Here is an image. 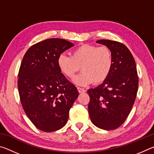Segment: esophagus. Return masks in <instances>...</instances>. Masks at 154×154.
<instances>
[{"label": "esophagus", "mask_w": 154, "mask_h": 154, "mask_svg": "<svg viewBox=\"0 0 154 154\" xmlns=\"http://www.w3.org/2000/svg\"><path fill=\"white\" fill-rule=\"evenodd\" d=\"M77 90H78V91H79V93H83V92H85V90L83 89V88H82L78 87V88H77Z\"/></svg>", "instance_id": "34e87169"}]
</instances>
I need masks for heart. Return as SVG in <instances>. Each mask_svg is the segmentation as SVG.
Wrapping results in <instances>:
<instances>
[{
    "label": "heart",
    "instance_id": "1",
    "mask_svg": "<svg viewBox=\"0 0 154 154\" xmlns=\"http://www.w3.org/2000/svg\"><path fill=\"white\" fill-rule=\"evenodd\" d=\"M58 69L64 76L72 78L79 71L82 72L73 79L77 85L85 86L103 82L113 66V54L106 46L83 44L72 51L71 56L60 54L57 60Z\"/></svg>",
    "mask_w": 154,
    "mask_h": 154
}]
</instances>
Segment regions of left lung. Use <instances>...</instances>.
<instances>
[{
    "instance_id": "1",
    "label": "left lung",
    "mask_w": 154,
    "mask_h": 154,
    "mask_svg": "<svg viewBox=\"0 0 154 154\" xmlns=\"http://www.w3.org/2000/svg\"><path fill=\"white\" fill-rule=\"evenodd\" d=\"M113 54V66L102 84L88 90V112L94 125L100 129L118 128L133 106L139 87L136 63L126 45L111 40H98Z\"/></svg>"
}]
</instances>
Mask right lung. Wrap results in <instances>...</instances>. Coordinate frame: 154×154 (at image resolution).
I'll list each match as a JSON object with an SVG mask.
<instances>
[{"instance_id":"right-lung-1","label":"right lung","mask_w":154,"mask_h":154,"mask_svg":"<svg viewBox=\"0 0 154 154\" xmlns=\"http://www.w3.org/2000/svg\"><path fill=\"white\" fill-rule=\"evenodd\" d=\"M73 45L64 39L48 38L31 46L22 59L17 81L21 103L28 118L42 131L64 127L79 96L57 64L58 56Z\"/></svg>"}]
</instances>
